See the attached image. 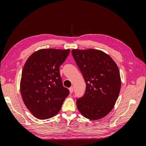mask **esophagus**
Instances as JSON below:
<instances>
[{"label":"esophagus","mask_w":146,"mask_h":146,"mask_svg":"<svg viewBox=\"0 0 146 146\" xmlns=\"http://www.w3.org/2000/svg\"><path fill=\"white\" fill-rule=\"evenodd\" d=\"M69 91H70V94L72 93L73 91H74V89H73L72 87H70V88H69Z\"/></svg>","instance_id":"obj_1"}]
</instances>
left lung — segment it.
<instances>
[{"label": "left lung", "mask_w": 146, "mask_h": 146, "mask_svg": "<svg viewBox=\"0 0 146 146\" xmlns=\"http://www.w3.org/2000/svg\"><path fill=\"white\" fill-rule=\"evenodd\" d=\"M72 55L86 83L85 94L77 99L82 115L98 120L111 111L120 92V72L116 63L105 52L90 48L73 49Z\"/></svg>", "instance_id": "1"}]
</instances>
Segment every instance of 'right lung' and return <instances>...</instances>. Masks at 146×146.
<instances>
[{"instance_id": "right-lung-1", "label": "right lung", "mask_w": 146, "mask_h": 146, "mask_svg": "<svg viewBox=\"0 0 146 146\" xmlns=\"http://www.w3.org/2000/svg\"><path fill=\"white\" fill-rule=\"evenodd\" d=\"M69 52V49H41L26 61L20 90L24 103L35 117L47 119L55 116L69 94L60 74V66Z\"/></svg>"}]
</instances>
